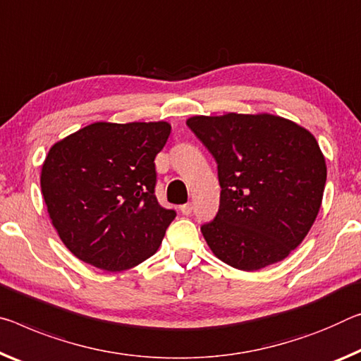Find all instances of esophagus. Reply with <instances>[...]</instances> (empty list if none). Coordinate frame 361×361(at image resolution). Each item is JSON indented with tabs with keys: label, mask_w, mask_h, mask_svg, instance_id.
I'll return each mask as SVG.
<instances>
[{
	"label": "esophagus",
	"mask_w": 361,
	"mask_h": 361,
	"mask_svg": "<svg viewBox=\"0 0 361 361\" xmlns=\"http://www.w3.org/2000/svg\"><path fill=\"white\" fill-rule=\"evenodd\" d=\"M180 210H181V214H183V215H191V212H192V204H191V202L183 204L181 207H180Z\"/></svg>",
	"instance_id": "obj_1"
}]
</instances>
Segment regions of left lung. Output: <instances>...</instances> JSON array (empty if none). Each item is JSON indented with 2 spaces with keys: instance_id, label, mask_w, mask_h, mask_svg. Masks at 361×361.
Here are the masks:
<instances>
[{
  "instance_id": "1",
  "label": "left lung",
  "mask_w": 361,
  "mask_h": 361,
  "mask_svg": "<svg viewBox=\"0 0 361 361\" xmlns=\"http://www.w3.org/2000/svg\"><path fill=\"white\" fill-rule=\"evenodd\" d=\"M219 169L220 207L201 231L221 262L255 271L281 262L322 207L326 164L314 136L270 114L188 118Z\"/></svg>"
}]
</instances>
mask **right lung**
<instances>
[{"label": "right lung", "instance_id": "add662e5", "mask_svg": "<svg viewBox=\"0 0 361 361\" xmlns=\"http://www.w3.org/2000/svg\"><path fill=\"white\" fill-rule=\"evenodd\" d=\"M167 122H96L51 147L42 192L57 234L80 260L123 271L157 252L176 212L156 197Z\"/></svg>", "mask_w": 361, "mask_h": 361}]
</instances>
